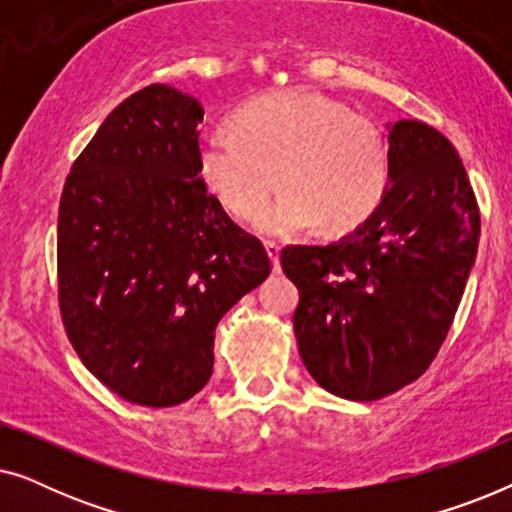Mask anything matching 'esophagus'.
<instances>
[{
	"instance_id": "34e87169",
	"label": "esophagus",
	"mask_w": 512,
	"mask_h": 512,
	"mask_svg": "<svg viewBox=\"0 0 512 512\" xmlns=\"http://www.w3.org/2000/svg\"><path fill=\"white\" fill-rule=\"evenodd\" d=\"M265 251H268V256H270V261H272V270L282 272V263H279V244L268 242V244H265Z\"/></svg>"
}]
</instances>
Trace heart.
Segmentation results:
<instances>
[{"instance_id": "obj_1", "label": "heart", "mask_w": 512, "mask_h": 512, "mask_svg": "<svg viewBox=\"0 0 512 512\" xmlns=\"http://www.w3.org/2000/svg\"><path fill=\"white\" fill-rule=\"evenodd\" d=\"M202 179L230 212L249 219L279 180L287 186L254 219L265 237L317 228L342 233L380 205L389 181L387 144L368 118L328 97L284 90L237 109L233 130L200 137Z\"/></svg>"}]
</instances>
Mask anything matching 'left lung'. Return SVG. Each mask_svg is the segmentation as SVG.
<instances>
[{"instance_id":"left-lung-1","label":"left lung","mask_w":512,"mask_h":512,"mask_svg":"<svg viewBox=\"0 0 512 512\" xmlns=\"http://www.w3.org/2000/svg\"><path fill=\"white\" fill-rule=\"evenodd\" d=\"M380 205L326 247H286L305 368L331 394L377 401L415 382L450 331L478 254L480 212L459 153L422 121L387 123Z\"/></svg>"}]
</instances>
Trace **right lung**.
I'll use <instances>...</instances> for the list:
<instances>
[{
  "instance_id": "1",
  "label": "right lung",
  "mask_w": 512,
  "mask_h": 512,
  "mask_svg": "<svg viewBox=\"0 0 512 512\" xmlns=\"http://www.w3.org/2000/svg\"><path fill=\"white\" fill-rule=\"evenodd\" d=\"M195 97L153 83L123 100L76 158L58 214L69 342L125 401L170 408L214 370L223 314L270 275L261 240L207 191Z\"/></svg>"
}]
</instances>
